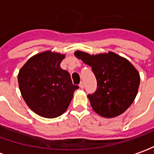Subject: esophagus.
<instances>
[{"mask_svg":"<svg viewBox=\"0 0 154 154\" xmlns=\"http://www.w3.org/2000/svg\"><path fill=\"white\" fill-rule=\"evenodd\" d=\"M79 87H80V88H81V89H83V88H84V83H83V82H80V83H79Z\"/></svg>","mask_w":154,"mask_h":154,"instance_id":"esophagus-1","label":"esophagus"}]
</instances>
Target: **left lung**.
I'll return each instance as SVG.
<instances>
[{
	"label": "left lung",
	"instance_id": "8db88e82",
	"mask_svg": "<svg viewBox=\"0 0 154 154\" xmlns=\"http://www.w3.org/2000/svg\"><path fill=\"white\" fill-rule=\"evenodd\" d=\"M75 56L92 69L97 88L88 98L93 110L104 118L120 115L134 102L140 85V75L127 59L109 51L90 55L76 51Z\"/></svg>",
	"mask_w": 154,
	"mask_h": 154
}]
</instances>
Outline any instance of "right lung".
Masks as SVG:
<instances>
[{"instance_id":"right-lung-1","label":"right lung","mask_w":154,"mask_h":154,"mask_svg":"<svg viewBox=\"0 0 154 154\" xmlns=\"http://www.w3.org/2000/svg\"><path fill=\"white\" fill-rule=\"evenodd\" d=\"M65 55L51 51L33 56L19 70L17 81L22 97L38 115L48 119L62 115L69 108L78 85L69 73L61 69Z\"/></svg>"}]
</instances>
